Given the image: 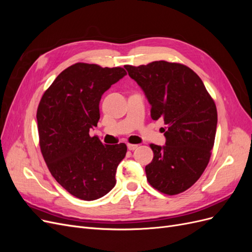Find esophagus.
<instances>
[{"instance_id": "1", "label": "esophagus", "mask_w": 252, "mask_h": 252, "mask_svg": "<svg viewBox=\"0 0 252 252\" xmlns=\"http://www.w3.org/2000/svg\"><path fill=\"white\" fill-rule=\"evenodd\" d=\"M127 147H128L129 150H134V149L138 148V145H135V144H128Z\"/></svg>"}]
</instances>
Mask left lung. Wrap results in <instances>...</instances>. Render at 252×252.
<instances>
[{
  "instance_id": "left-lung-1",
  "label": "left lung",
  "mask_w": 252,
  "mask_h": 252,
  "mask_svg": "<svg viewBox=\"0 0 252 252\" xmlns=\"http://www.w3.org/2000/svg\"><path fill=\"white\" fill-rule=\"evenodd\" d=\"M125 68L147 96L152 120L161 118L167 125L165 146L150 144L154 158L145 167L147 181L164 194H179L209 163L218 124L215 101L186 65L156 61Z\"/></svg>"
}]
</instances>
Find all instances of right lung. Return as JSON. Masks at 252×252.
Listing matches in <instances>:
<instances>
[{
    "mask_svg": "<svg viewBox=\"0 0 252 252\" xmlns=\"http://www.w3.org/2000/svg\"><path fill=\"white\" fill-rule=\"evenodd\" d=\"M124 75L122 67L75 63L58 75L37 107L42 156L52 177L78 199H100L116 185L126 144L103 145L89 130L100 120L102 94Z\"/></svg>",
    "mask_w": 252,
    "mask_h": 252,
    "instance_id": "add662e5",
    "label": "right lung"
}]
</instances>
